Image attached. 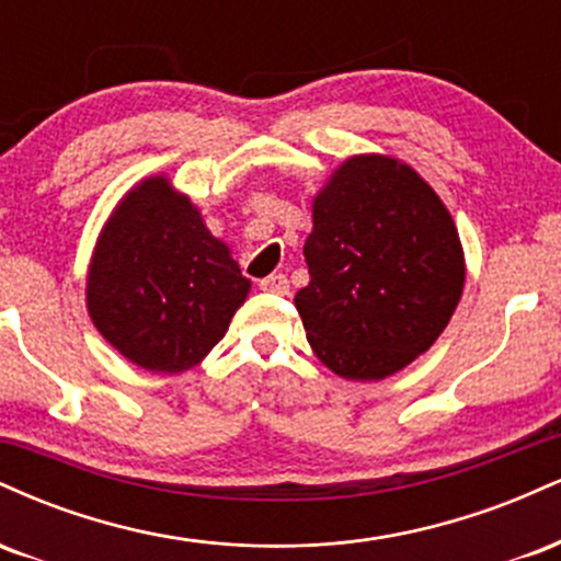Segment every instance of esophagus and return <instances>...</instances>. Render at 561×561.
<instances>
[{"instance_id": "obj_1", "label": "esophagus", "mask_w": 561, "mask_h": 561, "mask_svg": "<svg viewBox=\"0 0 561 561\" xmlns=\"http://www.w3.org/2000/svg\"><path fill=\"white\" fill-rule=\"evenodd\" d=\"M259 287L263 293H272V295H287L289 293V282L285 274H272L266 276V279L259 282Z\"/></svg>"}]
</instances>
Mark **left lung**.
<instances>
[{
    "instance_id": "obj_1",
    "label": "left lung",
    "mask_w": 561,
    "mask_h": 561,
    "mask_svg": "<svg viewBox=\"0 0 561 561\" xmlns=\"http://www.w3.org/2000/svg\"><path fill=\"white\" fill-rule=\"evenodd\" d=\"M311 282L295 306L321 364L385 379L446 330L465 289V253L446 205L385 156L345 160L313 199Z\"/></svg>"
}]
</instances>
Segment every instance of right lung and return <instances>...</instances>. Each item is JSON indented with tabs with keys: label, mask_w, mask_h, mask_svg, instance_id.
Returning <instances> with one entry per match:
<instances>
[{
	"label": "right lung",
	"mask_w": 561,
	"mask_h": 561,
	"mask_svg": "<svg viewBox=\"0 0 561 561\" xmlns=\"http://www.w3.org/2000/svg\"><path fill=\"white\" fill-rule=\"evenodd\" d=\"M248 289L240 263L195 205L169 179L152 176L128 192L102 229L87 306L128 362L179 375L227 334Z\"/></svg>",
	"instance_id": "right-lung-1"
}]
</instances>
